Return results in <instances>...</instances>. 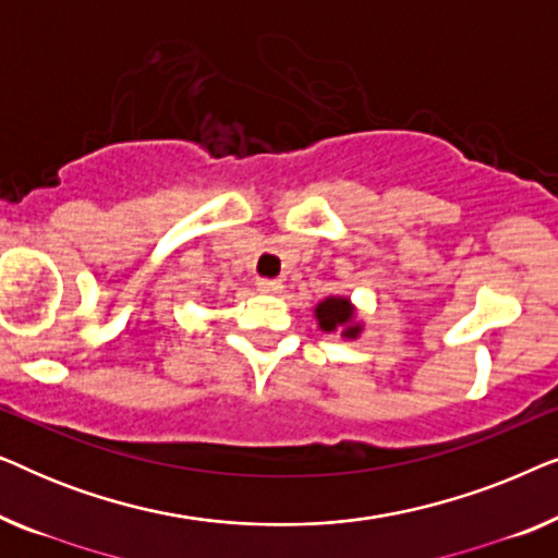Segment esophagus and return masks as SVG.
Returning <instances> with one entry per match:
<instances>
[{"instance_id": "obj_1", "label": "esophagus", "mask_w": 558, "mask_h": 558, "mask_svg": "<svg viewBox=\"0 0 558 558\" xmlns=\"http://www.w3.org/2000/svg\"><path fill=\"white\" fill-rule=\"evenodd\" d=\"M256 287L266 294H274V292H279V289H281V281H277V279H256Z\"/></svg>"}]
</instances>
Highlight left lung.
<instances>
[{
    "label": "left lung",
    "mask_w": 558,
    "mask_h": 558,
    "mask_svg": "<svg viewBox=\"0 0 558 558\" xmlns=\"http://www.w3.org/2000/svg\"><path fill=\"white\" fill-rule=\"evenodd\" d=\"M315 317L319 330L335 332L342 330V338H357L361 335V323H355V307L348 296H327L315 307Z\"/></svg>",
    "instance_id": "left-lung-1"
}]
</instances>
